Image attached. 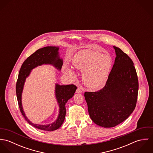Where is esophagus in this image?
I'll use <instances>...</instances> for the list:
<instances>
[{
    "instance_id": "obj_1",
    "label": "esophagus",
    "mask_w": 153,
    "mask_h": 153,
    "mask_svg": "<svg viewBox=\"0 0 153 153\" xmlns=\"http://www.w3.org/2000/svg\"><path fill=\"white\" fill-rule=\"evenodd\" d=\"M82 92V89L80 87H78L76 90V93H81Z\"/></svg>"
}]
</instances>
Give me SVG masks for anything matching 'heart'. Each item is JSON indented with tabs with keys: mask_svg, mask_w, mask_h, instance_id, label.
I'll return each mask as SVG.
<instances>
[{
	"mask_svg": "<svg viewBox=\"0 0 153 153\" xmlns=\"http://www.w3.org/2000/svg\"><path fill=\"white\" fill-rule=\"evenodd\" d=\"M112 58L108 53H101L89 49L79 51L72 58L73 66L82 72L85 85L92 90L103 87L108 77L112 66ZM66 75L74 79L76 75L74 70L67 66L63 68Z\"/></svg>",
	"mask_w": 153,
	"mask_h": 153,
	"instance_id": "b5f03b06",
	"label": "heart"
}]
</instances>
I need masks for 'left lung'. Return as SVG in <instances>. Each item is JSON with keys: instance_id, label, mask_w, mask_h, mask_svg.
Here are the masks:
<instances>
[{"instance_id": "1", "label": "left lung", "mask_w": 153, "mask_h": 153, "mask_svg": "<svg viewBox=\"0 0 153 153\" xmlns=\"http://www.w3.org/2000/svg\"><path fill=\"white\" fill-rule=\"evenodd\" d=\"M116 57L104 87L85 92V99L91 120L104 128L125 121L136 106L138 81L134 63L127 54L114 46Z\"/></svg>"}]
</instances>
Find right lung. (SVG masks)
I'll return each mask as SVG.
<instances>
[{
	"mask_svg": "<svg viewBox=\"0 0 153 153\" xmlns=\"http://www.w3.org/2000/svg\"><path fill=\"white\" fill-rule=\"evenodd\" d=\"M59 48L56 46H46L37 50L29 56L22 64L16 85L17 100L20 111L26 121L33 127L44 131H54L58 129L63 124L66 115L65 104L68 100L71 98L77 87L73 85H60L56 84L55 96L59 107V115L56 120L48 125H39L31 123L26 117L22 105V93L26 78L29 75L30 71L38 66L43 64H51L56 69L61 70L63 61L59 58Z\"/></svg>",
	"mask_w": 153,
	"mask_h": 153,
	"instance_id": "add662e5",
	"label": "right lung"
}]
</instances>
